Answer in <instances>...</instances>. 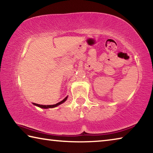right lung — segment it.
<instances>
[{"instance_id":"obj_1","label":"right lung","mask_w":153,"mask_h":153,"mask_svg":"<svg viewBox=\"0 0 153 153\" xmlns=\"http://www.w3.org/2000/svg\"><path fill=\"white\" fill-rule=\"evenodd\" d=\"M67 97L65 98L64 99H63V100H62V101L59 102H58V103H56V104H55V105H39V104H36V103H33V104L34 105H36V106H38V107H40V108H53V107H57L58 105L62 104V103H63V102H64L65 101V100H67Z\"/></svg>"}]
</instances>
